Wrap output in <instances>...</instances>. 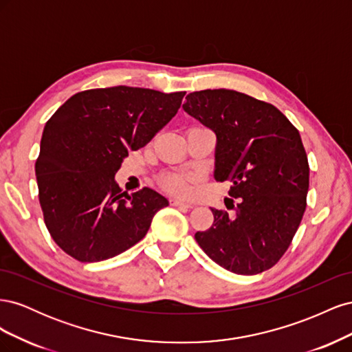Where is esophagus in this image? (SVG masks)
<instances>
[{"label": "esophagus", "instance_id": "1", "mask_svg": "<svg viewBox=\"0 0 352 352\" xmlns=\"http://www.w3.org/2000/svg\"><path fill=\"white\" fill-rule=\"evenodd\" d=\"M172 206H175V207H184V208H192V204H189V202L182 201V199H177V198L172 199Z\"/></svg>", "mask_w": 352, "mask_h": 352}]
</instances>
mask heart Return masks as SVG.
Segmentation results:
<instances>
[{
	"label": "heart",
	"instance_id": "heart-1",
	"mask_svg": "<svg viewBox=\"0 0 352 352\" xmlns=\"http://www.w3.org/2000/svg\"><path fill=\"white\" fill-rule=\"evenodd\" d=\"M194 180V175L188 172H168L160 177V184L170 192L185 194L189 189V184Z\"/></svg>",
	"mask_w": 352,
	"mask_h": 352
}]
</instances>
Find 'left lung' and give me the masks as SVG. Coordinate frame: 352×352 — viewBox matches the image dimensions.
Listing matches in <instances>:
<instances>
[{"mask_svg": "<svg viewBox=\"0 0 352 352\" xmlns=\"http://www.w3.org/2000/svg\"><path fill=\"white\" fill-rule=\"evenodd\" d=\"M184 110L216 133L214 179L229 180L228 211L195 239L232 273L257 274L280 260L302 220L310 167L300 132L274 105L232 89L186 95Z\"/></svg>", "mask_w": 352, "mask_h": 352, "instance_id": "left-lung-1", "label": "left lung"}]
</instances>
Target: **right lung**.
Here are the masks:
<instances>
[{
  "label": "right lung",
  "instance_id": "add662e5",
  "mask_svg": "<svg viewBox=\"0 0 352 352\" xmlns=\"http://www.w3.org/2000/svg\"><path fill=\"white\" fill-rule=\"evenodd\" d=\"M185 92L113 87L74 94L44 127L35 163L45 226L82 263L102 261L140 242L168 201L151 188L123 192L114 176L129 151L150 142Z\"/></svg>",
  "mask_w": 352,
  "mask_h": 352
}]
</instances>
